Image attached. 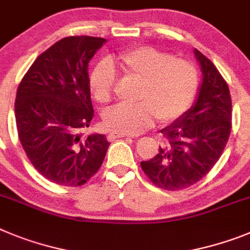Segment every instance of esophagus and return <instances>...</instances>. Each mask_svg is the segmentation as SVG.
I'll return each instance as SVG.
<instances>
[{
    "mask_svg": "<svg viewBox=\"0 0 250 250\" xmlns=\"http://www.w3.org/2000/svg\"><path fill=\"white\" fill-rule=\"evenodd\" d=\"M128 134L125 133H118V132H112V133L108 134V141H114V140H118V138H123V137H127Z\"/></svg>",
    "mask_w": 250,
    "mask_h": 250,
    "instance_id": "obj_1",
    "label": "esophagus"
}]
</instances>
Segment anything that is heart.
<instances>
[{
  "label": "heart",
  "mask_w": 250,
  "mask_h": 250,
  "mask_svg": "<svg viewBox=\"0 0 250 250\" xmlns=\"http://www.w3.org/2000/svg\"><path fill=\"white\" fill-rule=\"evenodd\" d=\"M123 75L140 82L134 104H117L104 112V125L112 132L138 134L157 119L170 125L191 107L199 86L194 64L173 58L152 46H137L119 54L116 59ZM116 70L112 62L101 60L90 71V92L99 103L112 101L116 86Z\"/></svg>",
  "instance_id": "heart-1"
}]
</instances>
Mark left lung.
<instances>
[{"label":"left lung","mask_w":250,"mask_h":250,"mask_svg":"<svg viewBox=\"0 0 250 250\" xmlns=\"http://www.w3.org/2000/svg\"><path fill=\"white\" fill-rule=\"evenodd\" d=\"M203 70L197 101L176 122L161 129L162 147L143 172L157 188L168 191L190 188L206 176L219 161L231 131L229 86L216 66L195 49Z\"/></svg>","instance_id":"obj_1"}]
</instances>
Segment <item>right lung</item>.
Segmentation results:
<instances>
[{"label":"right lung","mask_w":250,"mask_h":250,"mask_svg":"<svg viewBox=\"0 0 250 250\" xmlns=\"http://www.w3.org/2000/svg\"><path fill=\"white\" fill-rule=\"evenodd\" d=\"M105 39L69 36L36 58L17 88L15 116L26 156L62 186H82L98 172L110 143L84 137L94 117L88 65Z\"/></svg>","instance_id":"right-lung-1"}]
</instances>
